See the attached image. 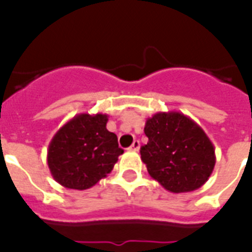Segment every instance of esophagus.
Here are the masks:
<instances>
[{
  "label": "esophagus",
  "instance_id": "obj_1",
  "mask_svg": "<svg viewBox=\"0 0 252 252\" xmlns=\"http://www.w3.org/2000/svg\"><path fill=\"white\" fill-rule=\"evenodd\" d=\"M129 150H133V152H138V150H140V141H138V140H134L133 144L130 145Z\"/></svg>",
  "mask_w": 252,
  "mask_h": 252
}]
</instances>
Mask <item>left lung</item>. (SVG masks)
I'll list each match as a JSON object with an SVG mask.
<instances>
[{"label":"left lung","instance_id":"obj_1","mask_svg":"<svg viewBox=\"0 0 252 252\" xmlns=\"http://www.w3.org/2000/svg\"><path fill=\"white\" fill-rule=\"evenodd\" d=\"M149 141L140 150L149 175L172 192L195 191L216 165L215 146L201 126L178 111L157 112L146 119Z\"/></svg>","mask_w":252,"mask_h":252}]
</instances>
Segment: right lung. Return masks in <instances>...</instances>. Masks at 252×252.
<instances>
[{
  "label": "right lung",
  "mask_w": 252,
  "mask_h": 252,
  "mask_svg": "<svg viewBox=\"0 0 252 252\" xmlns=\"http://www.w3.org/2000/svg\"><path fill=\"white\" fill-rule=\"evenodd\" d=\"M108 115L78 114L57 130L47 162L53 179L70 189H87L106 178L124 150L107 129Z\"/></svg>",
  "instance_id": "add662e5"
}]
</instances>
